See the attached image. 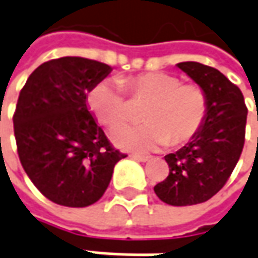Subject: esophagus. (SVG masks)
<instances>
[{"label":"esophagus","instance_id":"1","mask_svg":"<svg viewBox=\"0 0 258 258\" xmlns=\"http://www.w3.org/2000/svg\"><path fill=\"white\" fill-rule=\"evenodd\" d=\"M131 157H133L134 160H137V161H141V163H146V161H148V160L151 158L150 156H141V154H133Z\"/></svg>","mask_w":258,"mask_h":258}]
</instances>
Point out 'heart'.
<instances>
[{
  "label": "heart",
  "instance_id": "obj_1",
  "mask_svg": "<svg viewBox=\"0 0 258 258\" xmlns=\"http://www.w3.org/2000/svg\"><path fill=\"white\" fill-rule=\"evenodd\" d=\"M121 84L133 101L148 104L144 111L147 122L121 125L111 131L112 141L121 148L150 151L170 143L181 146L203 128L209 98L201 85L181 83L178 77L167 73H144L124 78ZM122 87L115 81L101 80L87 93L90 111L104 125L120 124L131 115V104Z\"/></svg>",
  "mask_w": 258,
  "mask_h": 258
}]
</instances>
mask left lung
I'll list each match as a JSON object with an SVG mask.
<instances>
[{
  "label": "left lung",
  "mask_w": 258,
  "mask_h": 258,
  "mask_svg": "<svg viewBox=\"0 0 258 258\" xmlns=\"http://www.w3.org/2000/svg\"><path fill=\"white\" fill-rule=\"evenodd\" d=\"M177 66L204 88L209 112L200 133L165 156L170 173L154 191L170 206H192L210 200L230 178L244 147L248 110L240 88L218 70L194 61Z\"/></svg>",
  "instance_id": "obj_1"
}]
</instances>
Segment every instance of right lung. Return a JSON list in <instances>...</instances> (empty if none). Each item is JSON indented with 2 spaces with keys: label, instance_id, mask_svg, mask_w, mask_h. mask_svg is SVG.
Returning <instances> with one entry per match:
<instances>
[{
  "label": "right lung",
  "instance_id": "right-lung-1",
  "mask_svg": "<svg viewBox=\"0 0 258 258\" xmlns=\"http://www.w3.org/2000/svg\"><path fill=\"white\" fill-rule=\"evenodd\" d=\"M110 73V66L95 59H49L32 71L20 93L13 115L18 157L32 184L55 204L97 203L114 165L127 157L87 108V93Z\"/></svg>",
  "mask_w": 258,
  "mask_h": 258
}]
</instances>
